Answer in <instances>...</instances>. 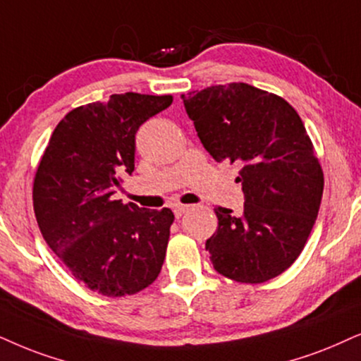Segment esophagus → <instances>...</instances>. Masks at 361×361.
<instances>
[{
  "mask_svg": "<svg viewBox=\"0 0 361 361\" xmlns=\"http://www.w3.org/2000/svg\"><path fill=\"white\" fill-rule=\"evenodd\" d=\"M190 209V204H175V208H173V212H175V216L180 218L181 214H183L185 212H188Z\"/></svg>",
  "mask_w": 361,
  "mask_h": 361,
  "instance_id": "34e87169",
  "label": "esophagus"
}]
</instances>
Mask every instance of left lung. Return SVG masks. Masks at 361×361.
<instances>
[{"mask_svg": "<svg viewBox=\"0 0 361 361\" xmlns=\"http://www.w3.org/2000/svg\"><path fill=\"white\" fill-rule=\"evenodd\" d=\"M200 141L220 161L241 165L243 213L214 208L207 240L213 268L240 283L281 275L302 253L323 195V171L290 103L246 83L181 94Z\"/></svg>", "mask_w": 361, "mask_h": 361, "instance_id": "obj_1", "label": "left lung"}]
</instances>
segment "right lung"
Instances as JSON below:
<instances>
[{
  "instance_id": "add662e5",
  "label": "right lung",
  "mask_w": 361,
  "mask_h": 361,
  "mask_svg": "<svg viewBox=\"0 0 361 361\" xmlns=\"http://www.w3.org/2000/svg\"><path fill=\"white\" fill-rule=\"evenodd\" d=\"M171 103L170 94L125 93L71 109L36 170L41 235L76 280L104 296L138 293L161 271L175 214L111 195L135 170L138 128Z\"/></svg>"
}]
</instances>
